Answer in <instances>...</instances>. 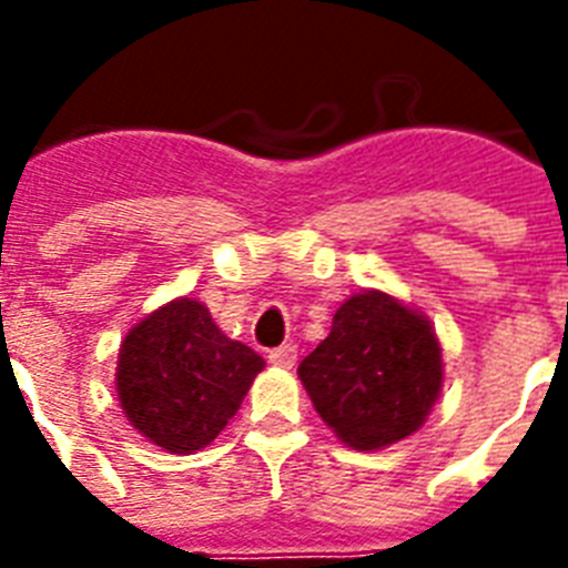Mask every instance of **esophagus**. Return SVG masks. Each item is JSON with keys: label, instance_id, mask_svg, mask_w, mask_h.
I'll return each mask as SVG.
<instances>
[{"label": "esophagus", "instance_id": "34e87169", "mask_svg": "<svg viewBox=\"0 0 568 568\" xmlns=\"http://www.w3.org/2000/svg\"><path fill=\"white\" fill-rule=\"evenodd\" d=\"M267 359H271L274 365H280V368H292V365L297 363V345H292V342H288V345L274 347V351L267 354Z\"/></svg>", "mask_w": 568, "mask_h": 568}]
</instances>
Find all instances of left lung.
<instances>
[{"mask_svg": "<svg viewBox=\"0 0 568 568\" xmlns=\"http://www.w3.org/2000/svg\"><path fill=\"white\" fill-rule=\"evenodd\" d=\"M297 374L338 439L377 450L424 424L442 388V347L418 312L363 292L338 306L329 336Z\"/></svg>", "mask_w": 568, "mask_h": 568, "instance_id": "obj_1", "label": "left lung"}]
</instances>
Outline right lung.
<instances>
[{"mask_svg": "<svg viewBox=\"0 0 568 568\" xmlns=\"http://www.w3.org/2000/svg\"><path fill=\"white\" fill-rule=\"evenodd\" d=\"M265 359L232 342L203 303L180 297L146 315L120 345V406L171 454L205 448L239 413Z\"/></svg>", "mask_w": 568, "mask_h": 568, "instance_id": "right-lung-1", "label": "right lung"}]
</instances>
